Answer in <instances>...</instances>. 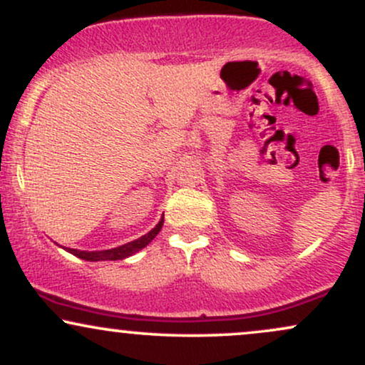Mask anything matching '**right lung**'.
<instances>
[{"mask_svg":"<svg viewBox=\"0 0 365 365\" xmlns=\"http://www.w3.org/2000/svg\"><path fill=\"white\" fill-rule=\"evenodd\" d=\"M163 223H165V220H163V217H161V220H159V223L154 226V228L150 230L149 233H145V235H142L140 238H137V240L128 242V244H125V245L115 247V249H108V250H78V249H68V247H65V250H66V252L77 255V257L83 259V261H91V262L118 261V259L130 257V255L139 252V250L144 249L145 245L150 244V242H153L154 238H156L158 233L161 232Z\"/></svg>","mask_w":365,"mask_h":365,"instance_id":"right-lung-1","label":"right lung"}]
</instances>
